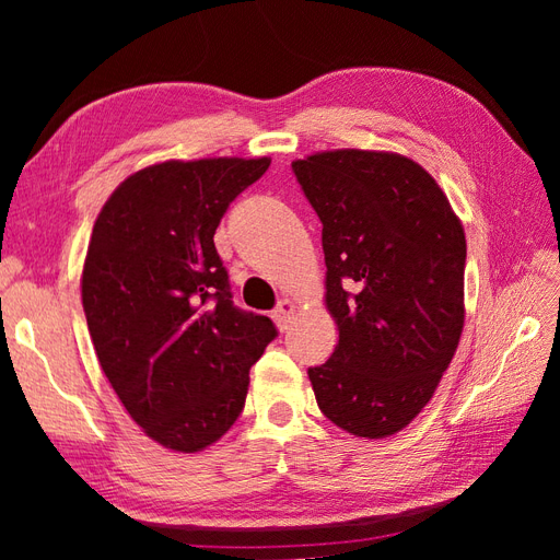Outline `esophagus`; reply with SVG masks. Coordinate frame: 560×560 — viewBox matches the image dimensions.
<instances>
[{"label":"esophagus","mask_w":560,"mask_h":560,"mask_svg":"<svg viewBox=\"0 0 560 560\" xmlns=\"http://www.w3.org/2000/svg\"><path fill=\"white\" fill-rule=\"evenodd\" d=\"M294 311H296V303L292 301V299H282L278 306H276V311H273V322L278 325V329L280 331H284L287 327H290V322H292V317H294Z\"/></svg>","instance_id":"esophagus-1"}]
</instances>
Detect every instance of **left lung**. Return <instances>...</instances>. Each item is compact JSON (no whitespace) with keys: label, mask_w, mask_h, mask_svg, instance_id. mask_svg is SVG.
I'll list each match as a JSON object with an SVG mask.
<instances>
[{"label":"left lung","mask_w":560,"mask_h":560,"mask_svg":"<svg viewBox=\"0 0 560 560\" xmlns=\"http://www.w3.org/2000/svg\"><path fill=\"white\" fill-rule=\"evenodd\" d=\"M322 222L331 358L308 369L319 411L383 439L422 411L465 325L467 243L432 175L387 151L336 149L292 163Z\"/></svg>","instance_id":"1"}]
</instances>
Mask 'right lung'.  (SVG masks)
Returning a JSON list of instances; mask_svg holds the SVG:
<instances>
[{
	"instance_id": "right-lung-1",
	"label": "right lung",
	"mask_w": 560,
	"mask_h": 560,
	"mask_svg": "<svg viewBox=\"0 0 560 560\" xmlns=\"http://www.w3.org/2000/svg\"><path fill=\"white\" fill-rule=\"evenodd\" d=\"M270 159L149 165L100 210L81 301L100 366L147 436L179 453L222 439L243 413L249 369L278 336L231 301L214 231Z\"/></svg>"
}]
</instances>
